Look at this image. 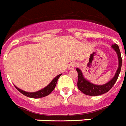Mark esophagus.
Returning <instances> with one entry per match:
<instances>
[{
    "mask_svg": "<svg viewBox=\"0 0 126 126\" xmlns=\"http://www.w3.org/2000/svg\"><path fill=\"white\" fill-rule=\"evenodd\" d=\"M76 66H77V63H75V62H72V63H71L70 65H69V69H73L74 67H75Z\"/></svg>",
    "mask_w": 126,
    "mask_h": 126,
    "instance_id": "34e87169",
    "label": "esophagus"
}]
</instances>
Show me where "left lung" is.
<instances>
[{
    "instance_id": "obj_1",
    "label": "left lung",
    "mask_w": 126,
    "mask_h": 126,
    "mask_svg": "<svg viewBox=\"0 0 126 126\" xmlns=\"http://www.w3.org/2000/svg\"><path fill=\"white\" fill-rule=\"evenodd\" d=\"M115 49L116 53L118 54V59H119V66H118V70L116 71L115 76L112 79L106 83V84L102 85H97L92 84L86 79H85L83 77L82 73L80 69L78 68L76 69V70L78 73V80H77V87L80 91L83 92V94L87 95H91V96H97V95H100L103 94H106L109 92L111 87L115 84L117 79H118V76L120 75L121 67H122V59L121 57V53H120V49L118 45L114 44L112 45L111 46Z\"/></svg>"
}]
</instances>
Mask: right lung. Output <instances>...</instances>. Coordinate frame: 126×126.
<instances>
[{"label": "right lung", "mask_w": 126, "mask_h": 126, "mask_svg": "<svg viewBox=\"0 0 126 126\" xmlns=\"http://www.w3.org/2000/svg\"><path fill=\"white\" fill-rule=\"evenodd\" d=\"M61 74L57 75L55 78H54L53 80L49 83L46 87H45L44 89H41L40 91H38L37 92H33V93H29V92H25V91H23L21 90L18 87H16V88L18 89V91L23 94L24 95L27 97H31V98H41V97H45L47 95H48L49 94H51V92H53L55 89V87L56 86V84H57V80H58L59 77H60Z\"/></svg>", "instance_id": "add662e5"}]
</instances>
